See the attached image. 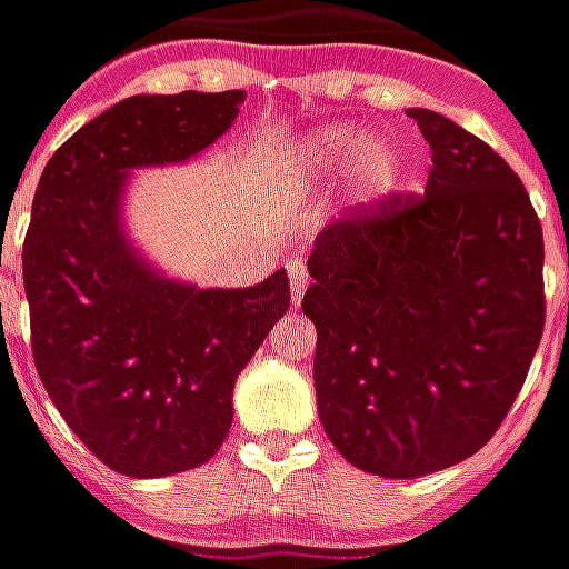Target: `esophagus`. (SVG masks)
<instances>
[{"label": "esophagus", "instance_id": "34e87169", "mask_svg": "<svg viewBox=\"0 0 569 569\" xmlns=\"http://www.w3.org/2000/svg\"><path fill=\"white\" fill-rule=\"evenodd\" d=\"M286 271H289V289H292V301H301L305 298V289H308V268H305V261L292 259L286 264Z\"/></svg>", "mask_w": 569, "mask_h": 569}]
</instances>
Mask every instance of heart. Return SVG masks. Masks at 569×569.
Segmentation results:
<instances>
[{
  "instance_id": "1",
  "label": "heart",
  "mask_w": 569,
  "mask_h": 569,
  "mask_svg": "<svg viewBox=\"0 0 569 569\" xmlns=\"http://www.w3.org/2000/svg\"><path fill=\"white\" fill-rule=\"evenodd\" d=\"M341 170H350L359 203L375 207L399 191L408 170V154L396 137H369L357 124L335 121L308 133L280 161L286 188H305Z\"/></svg>"
}]
</instances>
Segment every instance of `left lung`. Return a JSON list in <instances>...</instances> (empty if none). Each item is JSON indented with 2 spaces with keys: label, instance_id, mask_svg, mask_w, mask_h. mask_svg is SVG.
Returning a JSON list of instances; mask_svg holds the SVG:
<instances>
[{
  "label": "left lung",
  "instance_id": "1",
  "mask_svg": "<svg viewBox=\"0 0 569 569\" xmlns=\"http://www.w3.org/2000/svg\"><path fill=\"white\" fill-rule=\"evenodd\" d=\"M408 116L432 151L423 198L322 228L301 301L322 429L381 478L472 457L509 415L546 322L542 228L521 179L451 118Z\"/></svg>",
  "mask_w": 569,
  "mask_h": 569
}]
</instances>
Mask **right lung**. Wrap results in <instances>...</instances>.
I'll list each match as a JSON object with an SVG mask.
<instances>
[{"label":"right lung","mask_w":569,"mask_h":569,"mask_svg":"<svg viewBox=\"0 0 569 569\" xmlns=\"http://www.w3.org/2000/svg\"><path fill=\"white\" fill-rule=\"evenodd\" d=\"M243 91L128 97L44 167L23 289L32 359L69 429L109 469L163 478L207 463L234 381L289 308V277L200 289L154 268L124 224L130 173L186 163L234 124Z\"/></svg>","instance_id":"1"}]
</instances>
